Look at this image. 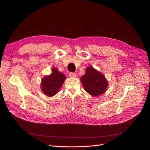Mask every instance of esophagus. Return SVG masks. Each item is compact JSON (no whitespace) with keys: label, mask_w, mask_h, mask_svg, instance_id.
<instances>
[{"label":"esophagus","mask_w":150,"mask_h":150,"mask_svg":"<svg viewBox=\"0 0 150 150\" xmlns=\"http://www.w3.org/2000/svg\"><path fill=\"white\" fill-rule=\"evenodd\" d=\"M69 77H71V78H76V74L75 73H74V72H70V73L69 74Z\"/></svg>","instance_id":"34e87169"}]
</instances>
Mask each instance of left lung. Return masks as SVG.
Listing matches in <instances>:
<instances>
[{
    "mask_svg": "<svg viewBox=\"0 0 150 150\" xmlns=\"http://www.w3.org/2000/svg\"><path fill=\"white\" fill-rule=\"evenodd\" d=\"M81 82L84 90L92 96L96 97L106 91L108 81L101 72L92 66H88Z\"/></svg>",
    "mask_w": 150,
    "mask_h": 150,
    "instance_id": "1",
    "label": "left lung"
}]
</instances>
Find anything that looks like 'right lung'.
Segmentation results:
<instances>
[{
  "label": "right lung",
  "instance_id": "add662e5",
  "mask_svg": "<svg viewBox=\"0 0 150 150\" xmlns=\"http://www.w3.org/2000/svg\"><path fill=\"white\" fill-rule=\"evenodd\" d=\"M51 74L42 78L40 83V89L42 93L49 97H52L59 91L66 76L58 71L56 67L51 69Z\"/></svg>",
  "mask_w": 150,
  "mask_h": 150
}]
</instances>
